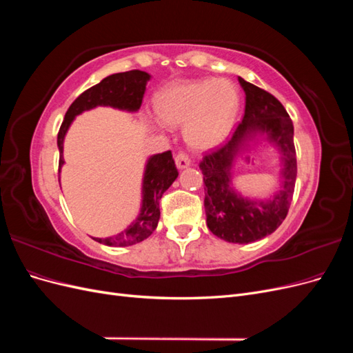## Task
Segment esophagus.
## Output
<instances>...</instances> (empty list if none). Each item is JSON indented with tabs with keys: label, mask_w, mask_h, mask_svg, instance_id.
Returning a JSON list of instances; mask_svg holds the SVG:
<instances>
[{
	"label": "esophagus",
	"mask_w": 353,
	"mask_h": 353,
	"mask_svg": "<svg viewBox=\"0 0 353 353\" xmlns=\"http://www.w3.org/2000/svg\"><path fill=\"white\" fill-rule=\"evenodd\" d=\"M175 163H176V166H178L179 169H185V168H188V166L191 165V160H190L188 154H185V153H178V154L175 156Z\"/></svg>",
	"instance_id": "obj_1"
}]
</instances>
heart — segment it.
<instances>
[{
  "mask_svg": "<svg viewBox=\"0 0 353 353\" xmlns=\"http://www.w3.org/2000/svg\"><path fill=\"white\" fill-rule=\"evenodd\" d=\"M239 108V90L228 79L178 82L156 97L160 121L168 126L185 125V141L196 150H210L225 141Z\"/></svg>",
  "mask_w": 353,
  "mask_h": 353,
  "instance_id": "1",
  "label": "heart"
}]
</instances>
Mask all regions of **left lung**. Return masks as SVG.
<instances>
[{"label":"left lung","instance_id":"left-lung-1","mask_svg":"<svg viewBox=\"0 0 353 353\" xmlns=\"http://www.w3.org/2000/svg\"><path fill=\"white\" fill-rule=\"evenodd\" d=\"M245 94L243 121L230 141L201 159L205 181L206 223L216 237L248 244L270 236L281 225L290 208L297 165L293 122L274 95L239 77ZM259 142H268L281 153V184L270 199L244 198L232 187L236 160Z\"/></svg>","mask_w":353,"mask_h":353}]
</instances>
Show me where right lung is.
<instances>
[{
	"label": "right lung",
	"mask_w": 353,
	"mask_h": 353,
	"mask_svg": "<svg viewBox=\"0 0 353 353\" xmlns=\"http://www.w3.org/2000/svg\"><path fill=\"white\" fill-rule=\"evenodd\" d=\"M150 74L143 70L113 73L110 77L104 78L100 83L94 85L90 90L82 92L70 104L57 135V145L60 152L59 175L61 166L65 165V159H63V143H65V137L72 122L74 121V117L83 112L99 108V105L130 113L138 112L143 103L145 85L150 81ZM176 178L178 169L172 159V153L165 152L148 157L143 175V200L138 216L135 218V221H132L131 225H128L122 232L116 234V236L105 239L94 237V240L105 245H113V248H126V245L137 244L145 240L148 236H152L160 218L159 200L162 199L165 191L172 185Z\"/></svg>",
	"instance_id": "obj_1"
}]
</instances>
